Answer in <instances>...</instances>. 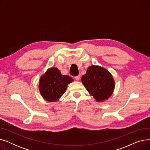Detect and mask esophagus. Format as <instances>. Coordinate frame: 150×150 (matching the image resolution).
Masks as SVG:
<instances>
[{
  "label": "esophagus",
  "instance_id": "obj_1",
  "mask_svg": "<svg viewBox=\"0 0 150 150\" xmlns=\"http://www.w3.org/2000/svg\"><path fill=\"white\" fill-rule=\"evenodd\" d=\"M75 78L76 81H79L80 79V75H78L76 76H75Z\"/></svg>",
  "mask_w": 150,
  "mask_h": 150
}]
</instances>
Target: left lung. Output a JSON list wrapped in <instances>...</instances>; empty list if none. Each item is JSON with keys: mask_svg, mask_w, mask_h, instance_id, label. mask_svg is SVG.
Instances as JSON below:
<instances>
[{"mask_svg": "<svg viewBox=\"0 0 150 150\" xmlns=\"http://www.w3.org/2000/svg\"><path fill=\"white\" fill-rule=\"evenodd\" d=\"M81 82L90 95L98 102L108 100L115 88L111 74L100 66L88 67L86 74L81 77Z\"/></svg>", "mask_w": 150, "mask_h": 150, "instance_id": "left-lung-1", "label": "left lung"}]
</instances>
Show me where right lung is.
I'll return each instance as SVG.
<instances>
[{"mask_svg":"<svg viewBox=\"0 0 150 150\" xmlns=\"http://www.w3.org/2000/svg\"><path fill=\"white\" fill-rule=\"evenodd\" d=\"M73 81V78L62 75L58 68L52 67L40 77L39 91L44 100L55 102L66 92L68 84Z\"/></svg>","mask_w":150,"mask_h":150,"instance_id":"right-lung-1","label":"right lung"}]
</instances>
